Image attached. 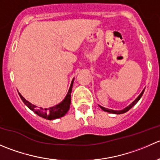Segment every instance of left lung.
Returning <instances> with one entry per match:
<instances>
[{
  "label": "left lung",
  "instance_id": "8db88e82",
  "mask_svg": "<svg viewBox=\"0 0 160 160\" xmlns=\"http://www.w3.org/2000/svg\"><path fill=\"white\" fill-rule=\"evenodd\" d=\"M143 93H144V90H142V93H140V95H139V96H138V98H137L136 99H135V101H134L133 102H132V104H131L129 106H128V107H127V108H125L124 109V110H122V111H114V110H111V109H108V108H103V107H101V106H100V108H101L102 109L103 111H107V112L113 113V114H123V113H125V112H127V111H128V110H130V109L132 108L133 107V106L135 105V104H136V103L138 102V101H139V99H140V98H141V97L142 96Z\"/></svg>",
  "mask_w": 160,
  "mask_h": 160
}]
</instances>
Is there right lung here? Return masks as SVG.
I'll use <instances>...</instances> for the list:
<instances>
[{"mask_svg":"<svg viewBox=\"0 0 160 160\" xmlns=\"http://www.w3.org/2000/svg\"><path fill=\"white\" fill-rule=\"evenodd\" d=\"M73 80H72V83H71L70 90H69L68 93H67V95L66 96L65 99H64L60 104H57V105L54 106V107L49 108L43 109L42 108L37 107V106L33 105V104H31L30 102H28V101H26V100L21 95V93H18L19 96H20L22 101L25 103V105H26L28 108L31 109V110L33 111L35 114H38L39 117L48 119V120H53V119L59 118H61L63 115H65L67 113V111H69V109H70L71 102V91H72Z\"/></svg>","mask_w":160,"mask_h":160,"instance_id":"add662e5","label":"right lung"}]
</instances>
